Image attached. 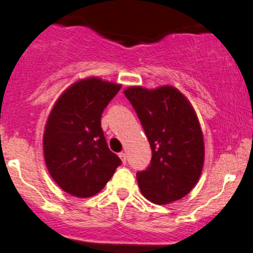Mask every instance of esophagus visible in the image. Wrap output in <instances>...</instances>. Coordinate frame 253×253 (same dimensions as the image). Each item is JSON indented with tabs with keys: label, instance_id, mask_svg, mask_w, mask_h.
Here are the masks:
<instances>
[{
	"label": "esophagus",
	"instance_id": "obj_1",
	"mask_svg": "<svg viewBox=\"0 0 253 253\" xmlns=\"http://www.w3.org/2000/svg\"><path fill=\"white\" fill-rule=\"evenodd\" d=\"M119 157H120V159L123 161L124 164H126V159H127V155L125 152H121L119 153Z\"/></svg>",
	"mask_w": 253,
	"mask_h": 253
}]
</instances>
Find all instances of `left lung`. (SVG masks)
Returning <instances> with one entry per match:
<instances>
[{
  "label": "left lung",
  "mask_w": 253,
  "mask_h": 253,
  "mask_svg": "<svg viewBox=\"0 0 253 253\" xmlns=\"http://www.w3.org/2000/svg\"><path fill=\"white\" fill-rule=\"evenodd\" d=\"M124 94L132 103L152 150L146 170L136 172L141 194L156 205L184 197L195 187L205 162L199 119L178 89L129 86Z\"/></svg>",
  "instance_id": "left-lung-1"
}]
</instances>
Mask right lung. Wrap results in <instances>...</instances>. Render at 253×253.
<instances>
[{"label":"right lung","instance_id":"add662e5","mask_svg":"<svg viewBox=\"0 0 253 253\" xmlns=\"http://www.w3.org/2000/svg\"><path fill=\"white\" fill-rule=\"evenodd\" d=\"M121 84L88 77L58 97L45 125L43 158L53 181L72 196L91 197L121 164L108 149L101 115Z\"/></svg>","mask_w":253,"mask_h":253}]
</instances>
